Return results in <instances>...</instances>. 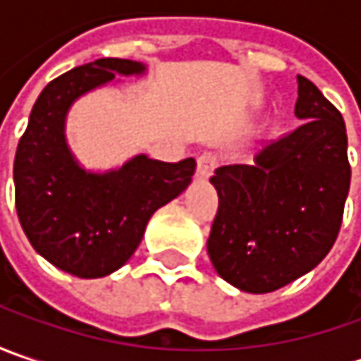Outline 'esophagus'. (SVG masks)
I'll list each match as a JSON object with an SVG mask.
<instances>
[{
    "label": "esophagus",
    "mask_w": 361,
    "mask_h": 361,
    "mask_svg": "<svg viewBox=\"0 0 361 361\" xmlns=\"http://www.w3.org/2000/svg\"><path fill=\"white\" fill-rule=\"evenodd\" d=\"M216 166V157L213 152H204L197 159V178L199 180H207Z\"/></svg>",
    "instance_id": "1"
}]
</instances>
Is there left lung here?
Here are the masks:
<instances>
[{
    "instance_id": "8db88e82",
    "label": "left lung",
    "mask_w": 361,
    "mask_h": 361,
    "mask_svg": "<svg viewBox=\"0 0 361 361\" xmlns=\"http://www.w3.org/2000/svg\"><path fill=\"white\" fill-rule=\"evenodd\" d=\"M287 136L265 146L255 164L216 169L219 195L207 251L215 271L247 293H269L322 263L340 233L350 190L348 134L338 108L298 76Z\"/></svg>"
}]
</instances>
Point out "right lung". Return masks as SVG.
<instances>
[{"label":"right lung","mask_w":361,"mask_h":361,"mask_svg":"<svg viewBox=\"0 0 361 361\" xmlns=\"http://www.w3.org/2000/svg\"><path fill=\"white\" fill-rule=\"evenodd\" d=\"M134 60L102 58L51 80L35 100L16 162V209L32 247L82 279L120 269L145 237L150 216L190 185L195 159L162 162L136 154L118 169H84L66 140V118L84 94L116 76H142Z\"/></svg>","instance_id":"1"}]
</instances>
